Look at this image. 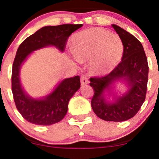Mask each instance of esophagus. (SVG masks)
Masks as SVG:
<instances>
[{"label":"esophagus","mask_w":159,"mask_h":159,"mask_svg":"<svg viewBox=\"0 0 159 159\" xmlns=\"http://www.w3.org/2000/svg\"><path fill=\"white\" fill-rule=\"evenodd\" d=\"M89 83L88 78H87V76L85 75H83L81 77V85H85Z\"/></svg>","instance_id":"1"}]
</instances>
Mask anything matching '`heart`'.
<instances>
[{
    "mask_svg": "<svg viewBox=\"0 0 159 159\" xmlns=\"http://www.w3.org/2000/svg\"><path fill=\"white\" fill-rule=\"evenodd\" d=\"M74 55L80 61L90 59L93 72H110L119 63L123 43L116 34L102 28H91L76 34L72 40Z\"/></svg>",
    "mask_w": 159,
    "mask_h": 159,
    "instance_id": "heart-1",
    "label": "heart"
}]
</instances>
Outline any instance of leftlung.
<instances>
[{
    "label": "left lung",
    "instance_id": "left-lung-1",
    "mask_svg": "<svg viewBox=\"0 0 159 159\" xmlns=\"http://www.w3.org/2000/svg\"><path fill=\"white\" fill-rule=\"evenodd\" d=\"M123 43L121 62L109 74L90 78L94 95L91 106L94 113L105 121H125L135 115L145 101L148 82L149 66L143 47L132 34L116 25H112ZM127 82L129 90L114 103H107L103 93L115 80Z\"/></svg>",
    "mask_w": 159,
    "mask_h": 159
}]
</instances>
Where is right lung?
Returning a JSON list of instances; mask_svg holds the SVG:
<instances>
[{
    "label": "right lung",
    "mask_w": 159,
    "mask_h": 159,
    "mask_svg": "<svg viewBox=\"0 0 159 159\" xmlns=\"http://www.w3.org/2000/svg\"><path fill=\"white\" fill-rule=\"evenodd\" d=\"M83 25H61L42 27L21 43L12 64V92L16 108L27 121L39 125H52L66 114L69 99L80 88L78 75L63 80L51 94L43 99L29 97L21 87L19 70L21 63L32 52L54 45L63 52L69 36Z\"/></svg>",
    "instance_id": "add662e5"
}]
</instances>
